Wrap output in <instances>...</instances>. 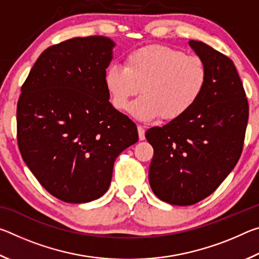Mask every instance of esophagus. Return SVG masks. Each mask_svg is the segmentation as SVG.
Segmentation results:
<instances>
[{"label":"esophagus","instance_id":"obj_1","mask_svg":"<svg viewBox=\"0 0 259 259\" xmlns=\"http://www.w3.org/2000/svg\"><path fill=\"white\" fill-rule=\"evenodd\" d=\"M138 137L139 140L145 139V129H144L142 125H138Z\"/></svg>","mask_w":259,"mask_h":259}]
</instances>
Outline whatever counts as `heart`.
<instances>
[{
	"label": "heart",
	"instance_id": "obj_1",
	"mask_svg": "<svg viewBox=\"0 0 259 259\" xmlns=\"http://www.w3.org/2000/svg\"><path fill=\"white\" fill-rule=\"evenodd\" d=\"M104 83L112 105L123 111L131 105L136 119L148 121L178 119L198 103L208 83V67L198 56H188L175 48L152 45L125 56L123 67H108Z\"/></svg>",
	"mask_w": 259,
	"mask_h": 259
}]
</instances>
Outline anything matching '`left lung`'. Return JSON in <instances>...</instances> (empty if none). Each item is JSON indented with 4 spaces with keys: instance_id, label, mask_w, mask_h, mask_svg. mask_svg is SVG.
Masks as SVG:
<instances>
[{
    "instance_id": "8db88e82",
    "label": "left lung",
    "mask_w": 259,
    "mask_h": 259,
    "mask_svg": "<svg viewBox=\"0 0 259 259\" xmlns=\"http://www.w3.org/2000/svg\"><path fill=\"white\" fill-rule=\"evenodd\" d=\"M190 46L208 67V83L190 111L146 131L154 155L148 179L160 200L191 205L209 196L241 156L249 117L233 61L201 41Z\"/></svg>"
}]
</instances>
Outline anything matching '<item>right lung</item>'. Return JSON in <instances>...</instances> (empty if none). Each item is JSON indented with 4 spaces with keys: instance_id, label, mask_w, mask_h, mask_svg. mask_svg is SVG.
<instances>
[{
    "instance_id": "1",
    "label": "right lung",
    "mask_w": 259,
    "mask_h": 259,
    "mask_svg": "<svg viewBox=\"0 0 259 259\" xmlns=\"http://www.w3.org/2000/svg\"><path fill=\"white\" fill-rule=\"evenodd\" d=\"M114 42L69 38L42 52L21 85L17 140L38 183L64 202L100 198L114 161L137 143V126L108 102L104 75Z\"/></svg>"
}]
</instances>
